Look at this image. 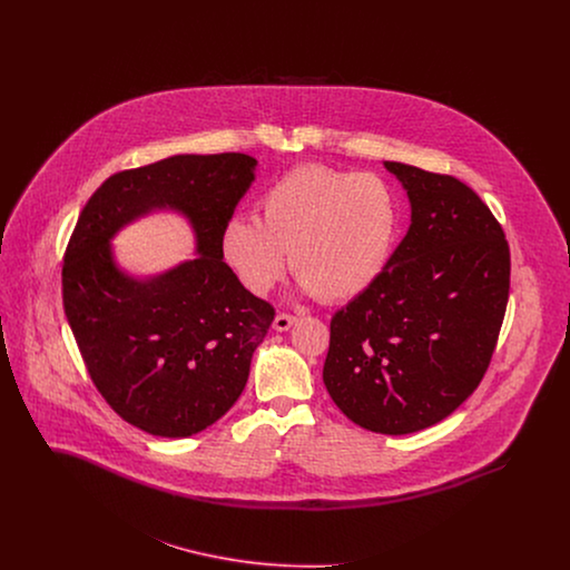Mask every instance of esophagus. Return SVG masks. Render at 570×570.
Returning a JSON list of instances; mask_svg holds the SVG:
<instances>
[{"mask_svg":"<svg viewBox=\"0 0 570 570\" xmlns=\"http://www.w3.org/2000/svg\"><path fill=\"white\" fill-rule=\"evenodd\" d=\"M295 323H297V318L293 314H277L275 321H273V328L275 331H288Z\"/></svg>","mask_w":570,"mask_h":570,"instance_id":"esophagus-1","label":"esophagus"}]
</instances>
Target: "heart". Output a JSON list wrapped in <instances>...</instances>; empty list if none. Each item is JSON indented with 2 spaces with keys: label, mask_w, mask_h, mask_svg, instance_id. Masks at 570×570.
Here are the masks:
<instances>
[{
  "label": "heart",
  "mask_w": 570,
  "mask_h": 570,
  "mask_svg": "<svg viewBox=\"0 0 570 570\" xmlns=\"http://www.w3.org/2000/svg\"><path fill=\"white\" fill-rule=\"evenodd\" d=\"M397 235L400 200L382 177L312 164L263 191L261 219L228 217L219 249L252 295L272 291L291 252L301 291L335 303L379 279Z\"/></svg>",
  "instance_id": "b5f03b06"
}]
</instances>
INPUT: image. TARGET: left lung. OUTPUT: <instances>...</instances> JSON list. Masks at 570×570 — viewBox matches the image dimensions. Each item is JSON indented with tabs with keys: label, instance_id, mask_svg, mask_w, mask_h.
Returning a JSON list of instances; mask_svg holds the SVG:
<instances>
[{
	"label": "left lung",
	"instance_id": "8db88e82",
	"mask_svg": "<svg viewBox=\"0 0 570 570\" xmlns=\"http://www.w3.org/2000/svg\"><path fill=\"white\" fill-rule=\"evenodd\" d=\"M410 226L379 279L331 318L326 391L376 434L432 428L474 393L504 321L511 254L479 194L451 175L384 163Z\"/></svg>",
	"mask_w": 570,
	"mask_h": 570
}]
</instances>
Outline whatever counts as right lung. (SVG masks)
Segmentation results:
<instances>
[{"label":"right lung","instance_id":"1","mask_svg":"<svg viewBox=\"0 0 570 570\" xmlns=\"http://www.w3.org/2000/svg\"><path fill=\"white\" fill-rule=\"evenodd\" d=\"M245 154L173 156L109 177L82 207L63 256L61 293L87 372L124 421L188 438L239 400L272 305L222 261V226L256 179ZM175 210L198 257L158 276L118 267L109 242L138 216Z\"/></svg>","mask_w":570,"mask_h":570}]
</instances>
